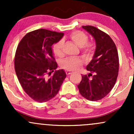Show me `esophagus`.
<instances>
[{"instance_id": "obj_1", "label": "esophagus", "mask_w": 134, "mask_h": 134, "mask_svg": "<svg viewBox=\"0 0 134 134\" xmlns=\"http://www.w3.org/2000/svg\"><path fill=\"white\" fill-rule=\"evenodd\" d=\"M65 73H66V74L67 75H70V74H72L73 73V72L72 71H70V70H65Z\"/></svg>"}]
</instances>
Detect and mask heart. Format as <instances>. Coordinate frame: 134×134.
<instances>
[{"instance_id": "b5f03b06", "label": "heart", "mask_w": 134, "mask_h": 134, "mask_svg": "<svg viewBox=\"0 0 134 134\" xmlns=\"http://www.w3.org/2000/svg\"><path fill=\"white\" fill-rule=\"evenodd\" d=\"M69 36L78 47H82V52L84 55H90L93 53L95 48L94 44L93 43L87 42L88 37L84 32L81 31H75L70 33ZM63 46H64L63 40H60L53 44L52 50L55 55L58 57H62L64 55ZM81 64H82V61L81 60V59L76 57L66 58L60 63V65L62 68L70 71L76 70L80 65H81Z\"/></svg>"}]
</instances>
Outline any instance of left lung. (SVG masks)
<instances>
[{"mask_svg": "<svg viewBox=\"0 0 134 134\" xmlns=\"http://www.w3.org/2000/svg\"><path fill=\"white\" fill-rule=\"evenodd\" d=\"M82 27L93 36L96 47L93 59L86 67L90 74L88 76L82 75L77 87L80 94L86 99L100 100L111 91L117 79L119 69L117 48L108 34L93 26Z\"/></svg>", "mask_w": 134, "mask_h": 134, "instance_id": "obj_1", "label": "left lung"}]
</instances>
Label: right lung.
I'll list each match as a JSON object with an SVG mask.
<instances>
[{
  "mask_svg": "<svg viewBox=\"0 0 134 134\" xmlns=\"http://www.w3.org/2000/svg\"><path fill=\"white\" fill-rule=\"evenodd\" d=\"M63 36V33L39 29L27 33L17 47V77L25 93L35 101L43 103L54 98L65 79L63 69L55 70L50 76L57 68L52 46Z\"/></svg>",
  "mask_w": 134,
  "mask_h": 134,
  "instance_id": "1",
  "label": "right lung"
}]
</instances>
